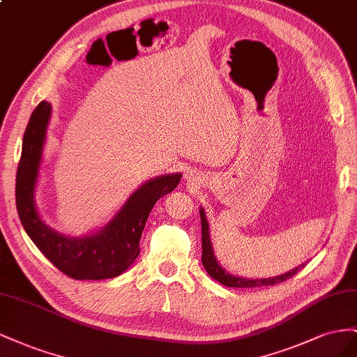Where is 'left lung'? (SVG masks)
I'll return each instance as SVG.
<instances>
[{
	"label": "left lung",
	"mask_w": 357,
	"mask_h": 357,
	"mask_svg": "<svg viewBox=\"0 0 357 357\" xmlns=\"http://www.w3.org/2000/svg\"><path fill=\"white\" fill-rule=\"evenodd\" d=\"M200 218H202V263L205 266L206 272L209 273V277L213 280H217L221 282L222 286L227 287H260V286H275V284L286 281L291 278L294 273L299 271V268L293 269L284 275H278V277L273 278H263V280H245V278H239V277H233L230 273H226L220 264L217 263L215 256H213L212 245H211V239H209V230H208V221L205 218V213L200 211Z\"/></svg>",
	"instance_id": "left-lung-1"
}]
</instances>
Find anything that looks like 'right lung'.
Listing matches in <instances>:
<instances>
[{"label":"right lung","mask_w":357,"mask_h":357,"mask_svg":"<svg viewBox=\"0 0 357 357\" xmlns=\"http://www.w3.org/2000/svg\"><path fill=\"white\" fill-rule=\"evenodd\" d=\"M49 116L50 105L43 100L31 114L24 135L16 172V208L20 222L45 257L67 277L73 280L118 277L139 256V242L149 212L158 199L178 187L182 175L176 173L146 182L97 235L82 239L66 238L38 218L33 200Z\"/></svg>","instance_id":"right-lung-1"}]
</instances>
